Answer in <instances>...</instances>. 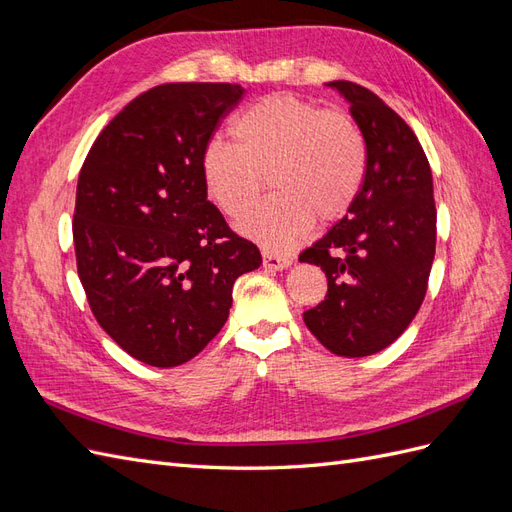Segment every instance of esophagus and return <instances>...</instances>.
<instances>
[{"label":"esophagus","mask_w":512,"mask_h":512,"mask_svg":"<svg viewBox=\"0 0 512 512\" xmlns=\"http://www.w3.org/2000/svg\"><path fill=\"white\" fill-rule=\"evenodd\" d=\"M262 262H265V269H271V271H284L292 265L290 258L277 256L273 252H262Z\"/></svg>","instance_id":"34e87169"}]
</instances>
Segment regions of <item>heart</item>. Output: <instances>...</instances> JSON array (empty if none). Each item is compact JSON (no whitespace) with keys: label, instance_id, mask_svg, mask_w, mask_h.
Wrapping results in <instances>:
<instances>
[{"label":"heart","instance_id":"obj_1","mask_svg":"<svg viewBox=\"0 0 512 512\" xmlns=\"http://www.w3.org/2000/svg\"><path fill=\"white\" fill-rule=\"evenodd\" d=\"M237 145L213 138L200 156L209 198L230 220L254 209L269 177L275 192L241 226L267 252L297 247L320 222L352 207L365 179V138L356 123L294 96L247 106L230 126Z\"/></svg>","mask_w":512,"mask_h":512}]
</instances>
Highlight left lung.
Masks as SVG:
<instances>
[{"label": "left lung", "mask_w": 512, "mask_h": 512, "mask_svg": "<svg viewBox=\"0 0 512 512\" xmlns=\"http://www.w3.org/2000/svg\"><path fill=\"white\" fill-rule=\"evenodd\" d=\"M365 149V179L346 218L299 256L327 275L324 301L303 320L337 356L391 346L421 307L436 256V203L425 151L408 123L369 89L333 81Z\"/></svg>", "instance_id": "1"}]
</instances>
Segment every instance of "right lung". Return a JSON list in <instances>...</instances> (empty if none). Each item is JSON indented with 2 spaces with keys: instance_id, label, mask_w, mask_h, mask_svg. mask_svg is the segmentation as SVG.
<instances>
[{
  "instance_id": "obj_1",
  "label": "right lung",
  "mask_w": 512,
  "mask_h": 512,
  "mask_svg": "<svg viewBox=\"0 0 512 512\" xmlns=\"http://www.w3.org/2000/svg\"><path fill=\"white\" fill-rule=\"evenodd\" d=\"M245 89L166 83L134 98L83 162L76 269L100 327L136 361L188 363L220 333L239 275L262 265L207 200L200 156Z\"/></svg>"
}]
</instances>
